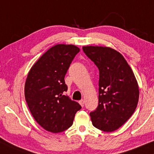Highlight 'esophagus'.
Wrapping results in <instances>:
<instances>
[{
    "mask_svg": "<svg viewBox=\"0 0 154 154\" xmlns=\"http://www.w3.org/2000/svg\"><path fill=\"white\" fill-rule=\"evenodd\" d=\"M79 105H80L82 107L84 106V103H85L84 100H79Z\"/></svg>",
    "mask_w": 154,
    "mask_h": 154,
    "instance_id": "34e87169",
    "label": "esophagus"
}]
</instances>
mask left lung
Returning <instances> with one entry per match:
<instances>
[{
  "label": "left lung",
  "instance_id": "obj_1",
  "mask_svg": "<svg viewBox=\"0 0 154 154\" xmlns=\"http://www.w3.org/2000/svg\"><path fill=\"white\" fill-rule=\"evenodd\" d=\"M100 72L99 103L90 113L92 125L105 132L121 127L136 110L139 89L133 70L121 54L112 48L82 47Z\"/></svg>",
  "mask_w": 154,
  "mask_h": 154
}]
</instances>
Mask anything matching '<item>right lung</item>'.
<instances>
[{"label":"right lung","instance_id":"add662e5","mask_svg":"<svg viewBox=\"0 0 154 154\" xmlns=\"http://www.w3.org/2000/svg\"><path fill=\"white\" fill-rule=\"evenodd\" d=\"M79 48L72 44H57L40 57L27 75L24 93L35 120L49 132L57 133L73 124L80 105L64 95L67 86L64 77Z\"/></svg>","mask_w":154,"mask_h":154}]
</instances>
